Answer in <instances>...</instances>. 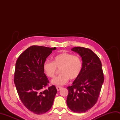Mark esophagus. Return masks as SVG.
<instances>
[{
    "label": "esophagus",
    "instance_id": "34e87169",
    "mask_svg": "<svg viewBox=\"0 0 120 120\" xmlns=\"http://www.w3.org/2000/svg\"><path fill=\"white\" fill-rule=\"evenodd\" d=\"M56 88H57V91H60L61 90V89L62 88V87H61V86H57V87H56Z\"/></svg>",
    "mask_w": 120,
    "mask_h": 120
}]
</instances>
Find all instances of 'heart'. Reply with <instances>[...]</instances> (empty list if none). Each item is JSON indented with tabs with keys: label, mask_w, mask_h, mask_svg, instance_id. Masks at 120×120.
Segmentation results:
<instances>
[{
	"label": "heart",
	"mask_w": 120,
	"mask_h": 120,
	"mask_svg": "<svg viewBox=\"0 0 120 120\" xmlns=\"http://www.w3.org/2000/svg\"><path fill=\"white\" fill-rule=\"evenodd\" d=\"M82 61L77 56L64 52L59 54L53 58L52 62L46 60L43 64V70L48 77L52 78L60 68V75L52 80L55 85L62 86L67 83L69 79L74 80L77 78L82 70Z\"/></svg>",
	"instance_id": "b5f03b06"
}]
</instances>
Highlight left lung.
Segmentation results:
<instances>
[{
	"label": "left lung",
	"instance_id": "obj_1",
	"mask_svg": "<svg viewBox=\"0 0 120 120\" xmlns=\"http://www.w3.org/2000/svg\"><path fill=\"white\" fill-rule=\"evenodd\" d=\"M82 59V70L79 77L67 89V105L76 113L85 112L98 101L104 77L99 58L92 50L82 47L72 48Z\"/></svg>",
	"mask_w": 120,
	"mask_h": 120
}]
</instances>
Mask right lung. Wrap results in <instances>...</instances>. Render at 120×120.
Instances as JSON below:
<instances>
[{"label":"right lung","instance_id":"right-lung-1","mask_svg":"<svg viewBox=\"0 0 120 120\" xmlns=\"http://www.w3.org/2000/svg\"><path fill=\"white\" fill-rule=\"evenodd\" d=\"M55 49L56 47L32 46L19 56L15 64L14 82L18 94L24 106L35 114L49 110L57 92L53 85L43 89L49 83L43 64Z\"/></svg>","mask_w":120,"mask_h":120}]
</instances>
